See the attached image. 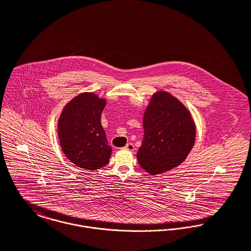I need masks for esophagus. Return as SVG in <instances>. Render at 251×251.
I'll return each mask as SVG.
<instances>
[{
	"label": "esophagus",
	"instance_id": "obj_1",
	"mask_svg": "<svg viewBox=\"0 0 251 251\" xmlns=\"http://www.w3.org/2000/svg\"><path fill=\"white\" fill-rule=\"evenodd\" d=\"M125 149L126 150H128V151H134V145L132 143H127L126 145V147H125Z\"/></svg>",
	"mask_w": 251,
	"mask_h": 251
}]
</instances>
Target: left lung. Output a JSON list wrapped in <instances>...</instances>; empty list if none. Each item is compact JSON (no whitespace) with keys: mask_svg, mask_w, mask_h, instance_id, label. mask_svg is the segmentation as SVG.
<instances>
[{"mask_svg":"<svg viewBox=\"0 0 251 251\" xmlns=\"http://www.w3.org/2000/svg\"><path fill=\"white\" fill-rule=\"evenodd\" d=\"M143 126V141L137 159L151 175L179 166L192 150L196 127L191 114L167 92L152 95L144 113Z\"/></svg>","mask_w":251,"mask_h":251,"instance_id":"left-lung-1","label":"left lung"}]
</instances>
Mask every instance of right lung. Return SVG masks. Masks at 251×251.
<instances>
[{
	"label": "right lung",
	"mask_w": 251,
	"mask_h": 251,
	"mask_svg": "<svg viewBox=\"0 0 251 251\" xmlns=\"http://www.w3.org/2000/svg\"><path fill=\"white\" fill-rule=\"evenodd\" d=\"M105 99L93 93H83L65 106L58 121V136L66 156L85 170L105 166L111 156L100 116Z\"/></svg>",
	"instance_id": "obj_1"
}]
</instances>
